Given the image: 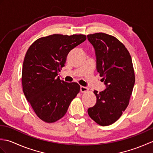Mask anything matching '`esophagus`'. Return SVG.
I'll list each match as a JSON object with an SVG mask.
<instances>
[{
    "instance_id": "esophagus-1",
    "label": "esophagus",
    "mask_w": 153,
    "mask_h": 153,
    "mask_svg": "<svg viewBox=\"0 0 153 153\" xmlns=\"http://www.w3.org/2000/svg\"><path fill=\"white\" fill-rule=\"evenodd\" d=\"M88 90H89V89L87 88V87H83V86H81L80 87V91L81 92H82V93L86 92Z\"/></svg>"
}]
</instances>
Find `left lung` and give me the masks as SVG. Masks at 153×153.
<instances>
[{"label": "left lung", "instance_id": "obj_1", "mask_svg": "<svg viewBox=\"0 0 153 153\" xmlns=\"http://www.w3.org/2000/svg\"><path fill=\"white\" fill-rule=\"evenodd\" d=\"M95 51L96 68L106 89L98 93L95 106L87 112L91 118L102 126L117 121L129 105L135 84L131 57L121 42L106 33L87 35Z\"/></svg>", "mask_w": 153, "mask_h": 153}]
</instances>
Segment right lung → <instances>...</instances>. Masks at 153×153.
I'll use <instances>...</instances> for the list:
<instances>
[{"label":"right lung","mask_w":153,"mask_h":153,"mask_svg":"<svg viewBox=\"0 0 153 153\" xmlns=\"http://www.w3.org/2000/svg\"><path fill=\"white\" fill-rule=\"evenodd\" d=\"M86 40L84 35L54 34L38 39L28 48L22 67L23 91L37 116L53 123L66 113L80 86L57 77L68 53Z\"/></svg>","instance_id":"right-lung-1"}]
</instances>
